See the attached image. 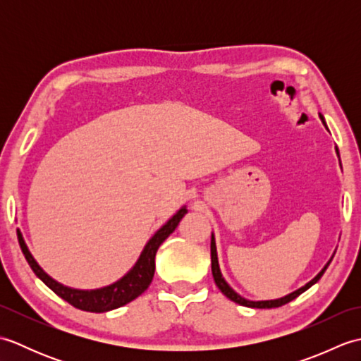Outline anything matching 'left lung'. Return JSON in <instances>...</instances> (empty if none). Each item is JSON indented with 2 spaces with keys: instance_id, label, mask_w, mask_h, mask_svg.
Masks as SVG:
<instances>
[{
  "instance_id": "1",
  "label": "left lung",
  "mask_w": 361,
  "mask_h": 361,
  "mask_svg": "<svg viewBox=\"0 0 361 361\" xmlns=\"http://www.w3.org/2000/svg\"><path fill=\"white\" fill-rule=\"evenodd\" d=\"M319 118H321V121H323V124L326 126L323 114H319ZM326 128H327V126H326ZM331 262H332V259L329 260V262L326 264V267L315 276V278H313L310 282L305 283L304 287H301V288H298L296 291H293V293H290V295L283 296V298H281V299H273V301H248V299H245V298H242L240 295H237L235 291L228 286L226 281L224 279V276H221L220 267H219V260H217L216 240H214V235L211 237V268H212V276H214V281H216V286L219 287V290H220L221 293H224L226 298H229V299H231V301H234V302H237V304L245 305V307H252V309H273V307H281V305L287 304V302H290V301H293L295 298H298L299 295L304 293L305 290L310 288V287L313 286V283H317V282L321 279V276L324 274L326 268L329 267V264H331Z\"/></svg>"
}]
</instances>
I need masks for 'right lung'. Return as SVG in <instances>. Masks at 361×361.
Returning a JSON list of instances; mask_svg holds the SVG:
<instances>
[{
  "label": "right lung",
  "mask_w": 361,
  "mask_h": 361,
  "mask_svg": "<svg viewBox=\"0 0 361 361\" xmlns=\"http://www.w3.org/2000/svg\"><path fill=\"white\" fill-rule=\"evenodd\" d=\"M186 212H188L186 208H181L163 228L158 229L157 234L152 237V239L147 242V245H145V248L141 252V256L137 259L135 267L124 276V278L111 283L109 287L97 288V290H74L70 287H65L62 283H59L52 278H49V276L42 270L40 265L35 262L32 255L29 252L20 231H17V235H18L20 248L23 251V255H25L29 267L32 268V271L37 274V278H40L46 286L54 291V293L65 299L66 302H70L75 309L102 313V312H109L113 309L122 307V305L133 301V299H136L141 293H144L145 290H147V287L150 286V282L153 279V274H155V255L159 248V245L175 231V228L178 226L180 220L185 217Z\"/></svg>",
  "instance_id": "obj_1"
}]
</instances>
